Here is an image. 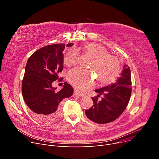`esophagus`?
Returning a JSON list of instances; mask_svg holds the SVG:
<instances>
[{
	"label": "esophagus",
	"mask_w": 159,
	"mask_h": 159,
	"mask_svg": "<svg viewBox=\"0 0 159 159\" xmlns=\"http://www.w3.org/2000/svg\"><path fill=\"white\" fill-rule=\"evenodd\" d=\"M74 95H78V96H80V97H84V95L82 94V93H80L79 92H78L77 91H74Z\"/></svg>",
	"instance_id": "34e87169"
}]
</instances>
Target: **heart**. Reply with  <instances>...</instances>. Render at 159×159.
I'll return each mask as SVG.
<instances>
[{"mask_svg":"<svg viewBox=\"0 0 159 159\" xmlns=\"http://www.w3.org/2000/svg\"><path fill=\"white\" fill-rule=\"evenodd\" d=\"M82 49L93 57L89 68L95 72L100 84H106L115 79L120 70L119 61L116 57L110 56L104 47L94 43L85 44ZM78 57V52L75 48L69 50L64 59L65 65L73 66ZM67 78L69 82L78 91H84L93 85V72L80 68L71 70Z\"/></svg>","mask_w":159,"mask_h":159,"instance_id":"heart-1","label":"heart"}]
</instances>
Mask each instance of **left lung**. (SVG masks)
<instances>
[{"instance_id": "left-lung-1", "label": "left lung", "mask_w": 159, "mask_h": 159, "mask_svg": "<svg viewBox=\"0 0 159 159\" xmlns=\"http://www.w3.org/2000/svg\"><path fill=\"white\" fill-rule=\"evenodd\" d=\"M98 97L92 98V107L85 110L91 121L99 124L109 123L117 119L127 107L131 95V76L129 67L124 64L122 72L116 82L95 89ZM103 98L100 101L98 98Z\"/></svg>"}]
</instances>
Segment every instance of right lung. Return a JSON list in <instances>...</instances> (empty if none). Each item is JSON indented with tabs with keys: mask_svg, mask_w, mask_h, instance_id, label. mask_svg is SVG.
Instances as JSON below:
<instances>
[{
	"mask_svg": "<svg viewBox=\"0 0 159 159\" xmlns=\"http://www.w3.org/2000/svg\"><path fill=\"white\" fill-rule=\"evenodd\" d=\"M73 43L66 46H72ZM66 45H48L36 51L28 58L22 84L23 98L32 116L44 123L56 121L62 114V100L73 95L67 82L59 91L52 87L63 70V51Z\"/></svg>",
	"mask_w": 159,
	"mask_h": 159,
	"instance_id": "add662e5",
	"label": "right lung"
}]
</instances>
